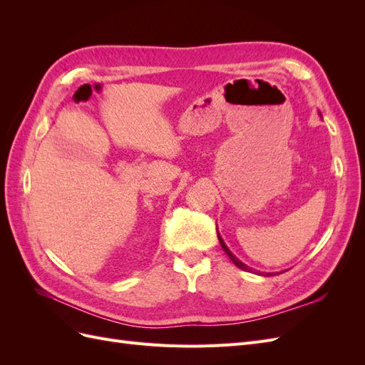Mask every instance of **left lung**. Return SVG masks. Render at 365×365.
Returning a JSON list of instances; mask_svg holds the SVG:
<instances>
[{"label":"left lung","instance_id":"obj_1","mask_svg":"<svg viewBox=\"0 0 365 365\" xmlns=\"http://www.w3.org/2000/svg\"><path fill=\"white\" fill-rule=\"evenodd\" d=\"M217 237H219V242H220V247H222V250H224V251L227 252V256H228V257L231 259V262H233V263L236 264V267H237V268H240V269H245V271H252V269H251L250 267H247V264H245V263H242V262H240V260H239V259H237V257L235 256V254H233V252H231V251H230V250L227 248V245L224 244V240H222V239H220V236H219V235H217ZM257 274H260V272H257ZM260 275H262V274H260ZM263 275H267V277H269V275H271V274H263Z\"/></svg>","mask_w":365,"mask_h":365}]
</instances>
